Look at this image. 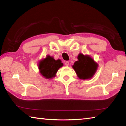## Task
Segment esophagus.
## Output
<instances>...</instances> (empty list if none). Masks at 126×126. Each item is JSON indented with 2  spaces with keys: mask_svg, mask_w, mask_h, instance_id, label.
I'll return each mask as SVG.
<instances>
[{
  "mask_svg": "<svg viewBox=\"0 0 126 126\" xmlns=\"http://www.w3.org/2000/svg\"><path fill=\"white\" fill-rule=\"evenodd\" d=\"M65 65L66 66H68V65H69V62H68V61H66L65 62Z\"/></svg>",
  "mask_w": 126,
  "mask_h": 126,
  "instance_id": "1",
  "label": "esophagus"
}]
</instances>
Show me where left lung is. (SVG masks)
<instances>
[{
	"mask_svg": "<svg viewBox=\"0 0 126 126\" xmlns=\"http://www.w3.org/2000/svg\"><path fill=\"white\" fill-rule=\"evenodd\" d=\"M77 61L75 62L73 68L79 78L86 79L92 77L97 69V64L88 55L79 54Z\"/></svg>",
	"mask_w": 126,
	"mask_h": 126,
	"instance_id": "left-lung-1",
	"label": "left lung"
}]
</instances>
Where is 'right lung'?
<instances>
[{"label": "right lung", "instance_id": "add662e5", "mask_svg": "<svg viewBox=\"0 0 126 126\" xmlns=\"http://www.w3.org/2000/svg\"><path fill=\"white\" fill-rule=\"evenodd\" d=\"M63 66L61 60H55L53 57L48 55L46 58L40 61L39 69L40 73L46 78L50 79L54 77L59 68Z\"/></svg>", "mask_w": 126, "mask_h": 126}]
</instances>
